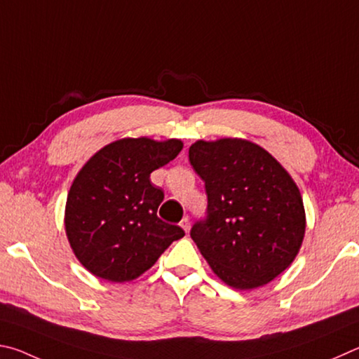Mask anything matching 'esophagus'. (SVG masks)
<instances>
[{
	"label": "esophagus",
	"mask_w": 359,
	"mask_h": 359,
	"mask_svg": "<svg viewBox=\"0 0 359 359\" xmlns=\"http://www.w3.org/2000/svg\"><path fill=\"white\" fill-rule=\"evenodd\" d=\"M180 225H181V229H183V230L186 231V233H187V231H189V227H191V221H189V217L186 216V217L181 219Z\"/></svg>",
	"instance_id": "esophagus-1"
}]
</instances>
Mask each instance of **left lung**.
Segmentation results:
<instances>
[{"label": "left lung", "instance_id": "8db88e82", "mask_svg": "<svg viewBox=\"0 0 359 359\" xmlns=\"http://www.w3.org/2000/svg\"><path fill=\"white\" fill-rule=\"evenodd\" d=\"M191 165L208 208L191 236L212 271L238 290L271 282L298 255L306 231L299 189L274 157L243 138L197 140Z\"/></svg>", "mask_w": 359, "mask_h": 359}]
</instances>
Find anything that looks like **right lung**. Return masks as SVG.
Returning <instances> with one entry per match:
<instances>
[{"label": "right lung", "instance_id": "right-lung-1", "mask_svg": "<svg viewBox=\"0 0 359 359\" xmlns=\"http://www.w3.org/2000/svg\"><path fill=\"white\" fill-rule=\"evenodd\" d=\"M181 149L176 138H121L81 167L67 194L65 227L75 257L91 274L134 280L184 236L178 225L157 217L163 191L149 180Z\"/></svg>", "mask_w": 359, "mask_h": 359}]
</instances>
